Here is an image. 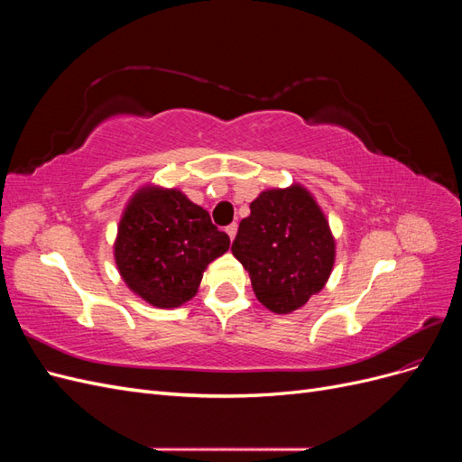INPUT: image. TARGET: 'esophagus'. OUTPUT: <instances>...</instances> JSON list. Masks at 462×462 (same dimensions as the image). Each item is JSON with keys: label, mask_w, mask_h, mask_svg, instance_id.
<instances>
[{"label": "esophagus", "mask_w": 462, "mask_h": 462, "mask_svg": "<svg viewBox=\"0 0 462 462\" xmlns=\"http://www.w3.org/2000/svg\"><path fill=\"white\" fill-rule=\"evenodd\" d=\"M236 227H239V226H236V223H231V226H227V227H226V233L229 235V239H231V241H233V236L236 235Z\"/></svg>", "instance_id": "obj_1"}]
</instances>
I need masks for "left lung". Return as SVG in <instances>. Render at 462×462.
Wrapping results in <instances>:
<instances>
[{"mask_svg":"<svg viewBox=\"0 0 462 462\" xmlns=\"http://www.w3.org/2000/svg\"><path fill=\"white\" fill-rule=\"evenodd\" d=\"M231 253L245 265L265 309L289 314L324 289L335 241L310 192L292 185L265 190L250 204Z\"/></svg>","mask_w":462,"mask_h":462,"instance_id":"obj_1","label":"left lung"}]
</instances>
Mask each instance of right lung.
Listing matches in <instances>:
<instances>
[{
  "mask_svg": "<svg viewBox=\"0 0 462 462\" xmlns=\"http://www.w3.org/2000/svg\"><path fill=\"white\" fill-rule=\"evenodd\" d=\"M229 236L183 192L146 187L119 221L116 262L138 297L175 309L197 295L208 263L227 253Z\"/></svg>",
  "mask_w": 462,
  "mask_h": 462,
  "instance_id": "right-lung-1",
  "label": "right lung"
}]
</instances>
